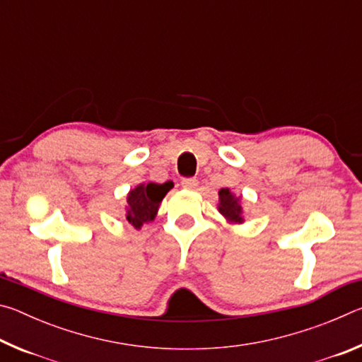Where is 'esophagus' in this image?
<instances>
[{"instance_id": "obj_1", "label": "esophagus", "mask_w": 362, "mask_h": 362, "mask_svg": "<svg viewBox=\"0 0 362 362\" xmlns=\"http://www.w3.org/2000/svg\"><path fill=\"white\" fill-rule=\"evenodd\" d=\"M182 187L185 189H194L196 187H198V180H196V179H183Z\"/></svg>"}]
</instances>
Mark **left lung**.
<instances>
[{
    "label": "left lung",
    "instance_id": "left-lung-1",
    "mask_svg": "<svg viewBox=\"0 0 362 362\" xmlns=\"http://www.w3.org/2000/svg\"><path fill=\"white\" fill-rule=\"evenodd\" d=\"M217 209L230 225H243L246 222L243 196H236L230 188H220Z\"/></svg>",
    "mask_w": 362,
    "mask_h": 362
}]
</instances>
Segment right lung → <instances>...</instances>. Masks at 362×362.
Masks as SVG:
<instances>
[{
	"instance_id": "add662e5",
	"label": "right lung",
	"mask_w": 362,
	"mask_h": 362,
	"mask_svg": "<svg viewBox=\"0 0 362 362\" xmlns=\"http://www.w3.org/2000/svg\"><path fill=\"white\" fill-rule=\"evenodd\" d=\"M174 187L173 182L166 183H139L137 187L129 189L126 196V214L124 217L134 228L140 230L144 223L153 222L161 206V201Z\"/></svg>"
}]
</instances>
